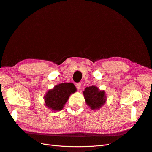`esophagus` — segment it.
I'll list each match as a JSON object with an SVG mask.
<instances>
[{"mask_svg":"<svg viewBox=\"0 0 152 152\" xmlns=\"http://www.w3.org/2000/svg\"><path fill=\"white\" fill-rule=\"evenodd\" d=\"M75 85H76V87L77 89H80V88H81V83H76Z\"/></svg>","mask_w":152,"mask_h":152,"instance_id":"1","label":"esophagus"}]
</instances>
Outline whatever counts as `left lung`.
Masks as SVG:
<instances>
[{
  "label": "left lung",
  "mask_w": 152,
  "mask_h": 152,
  "mask_svg": "<svg viewBox=\"0 0 152 152\" xmlns=\"http://www.w3.org/2000/svg\"><path fill=\"white\" fill-rule=\"evenodd\" d=\"M85 101L92 110L99 109L105 103L106 97L104 91L95 86L86 87L83 92Z\"/></svg>",
  "instance_id": "1"
}]
</instances>
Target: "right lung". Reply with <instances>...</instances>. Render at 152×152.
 I'll return each mask as SVG.
<instances>
[{"instance_id": "obj_1", "label": "right lung", "mask_w": 152, "mask_h": 152, "mask_svg": "<svg viewBox=\"0 0 152 152\" xmlns=\"http://www.w3.org/2000/svg\"><path fill=\"white\" fill-rule=\"evenodd\" d=\"M76 91L75 86L72 83H64L55 86L45 96L46 106L54 111L61 110L70 95Z\"/></svg>"}]
</instances>
